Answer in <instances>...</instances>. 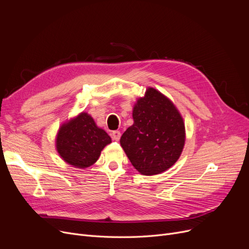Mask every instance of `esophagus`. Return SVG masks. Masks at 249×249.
<instances>
[{"instance_id":"34e87169","label":"esophagus","mask_w":249,"mask_h":249,"mask_svg":"<svg viewBox=\"0 0 249 249\" xmlns=\"http://www.w3.org/2000/svg\"><path fill=\"white\" fill-rule=\"evenodd\" d=\"M111 136H112V138L114 139V140H116V141H118L120 139V137H121V133H120V131H113L112 132V134H111Z\"/></svg>"}]
</instances>
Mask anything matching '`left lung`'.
Here are the masks:
<instances>
[{
  "mask_svg": "<svg viewBox=\"0 0 249 249\" xmlns=\"http://www.w3.org/2000/svg\"><path fill=\"white\" fill-rule=\"evenodd\" d=\"M132 126L120 143L129 160L144 176L158 175L173 166L185 144V125L175 105L149 88L133 108Z\"/></svg>",
  "mask_w": 249,
  "mask_h": 249,
  "instance_id": "1",
  "label": "left lung"
}]
</instances>
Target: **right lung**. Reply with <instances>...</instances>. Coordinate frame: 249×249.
<instances>
[{"mask_svg":"<svg viewBox=\"0 0 249 249\" xmlns=\"http://www.w3.org/2000/svg\"><path fill=\"white\" fill-rule=\"evenodd\" d=\"M109 143L110 136L97 127L93 118L87 113L63 124L56 137V148L62 160L81 168L94 164Z\"/></svg>","mask_w":249,"mask_h":249,"instance_id":"1","label":"right lung"}]
</instances>
